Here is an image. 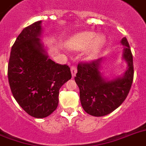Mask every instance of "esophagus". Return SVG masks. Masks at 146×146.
I'll list each match as a JSON object with an SVG mask.
<instances>
[{"label": "esophagus", "instance_id": "obj_1", "mask_svg": "<svg viewBox=\"0 0 146 146\" xmlns=\"http://www.w3.org/2000/svg\"><path fill=\"white\" fill-rule=\"evenodd\" d=\"M70 70H71V74H72V76H73V78L76 76V72H77V70H76V66H72L70 68Z\"/></svg>", "mask_w": 146, "mask_h": 146}]
</instances>
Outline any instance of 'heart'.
Segmentation results:
<instances>
[{
	"label": "heart",
	"instance_id": "obj_1",
	"mask_svg": "<svg viewBox=\"0 0 146 146\" xmlns=\"http://www.w3.org/2000/svg\"><path fill=\"white\" fill-rule=\"evenodd\" d=\"M106 44V38L102 35H97L91 31H83L78 33L69 38L67 46L73 50H87L86 57L88 59L93 60L100 54Z\"/></svg>",
	"mask_w": 146,
	"mask_h": 146
}]
</instances>
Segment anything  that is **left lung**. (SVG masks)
Returning a JSON list of instances; mask_svg holds the SVG:
<instances>
[{
    "mask_svg": "<svg viewBox=\"0 0 146 146\" xmlns=\"http://www.w3.org/2000/svg\"><path fill=\"white\" fill-rule=\"evenodd\" d=\"M120 43L123 48L122 58L127 64L122 76L111 80L105 77L101 73L104 58L78 64L75 81L82 108L90 115L102 117L111 113L124 102L130 90L134 74L133 55L126 37Z\"/></svg>",
    "mask_w": 146,
    "mask_h": 146,
    "instance_id": "8db88e82",
    "label": "left lung"
}]
</instances>
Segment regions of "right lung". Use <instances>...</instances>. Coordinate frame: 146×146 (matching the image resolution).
I'll list each match as a JSON object with an SVG mask.
<instances>
[{
  "label": "right lung",
  "mask_w": 146,
  "mask_h": 146,
  "mask_svg": "<svg viewBox=\"0 0 146 146\" xmlns=\"http://www.w3.org/2000/svg\"><path fill=\"white\" fill-rule=\"evenodd\" d=\"M42 21L27 26L15 41L8 64V80L19 106L44 118L56 110L60 87L70 80V68L49 58L41 38Z\"/></svg>",
  "instance_id": "obj_1"
}]
</instances>
